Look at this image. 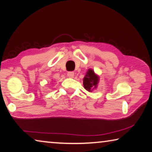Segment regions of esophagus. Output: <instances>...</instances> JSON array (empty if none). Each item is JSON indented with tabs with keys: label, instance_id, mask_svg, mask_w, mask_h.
<instances>
[{
	"label": "esophagus",
	"instance_id": "1",
	"mask_svg": "<svg viewBox=\"0 0 152 152\" xmlns=\"http://www.w3.org/2000/svg\"><path fill=\"white\" fill-rule=\"evenodd\" d=\"M67 76H68L69 78H74V72H69L68 73H67Z\"/></svg>",
	"mask_w": 152,
	"mask_h": 152
}]
</instances>
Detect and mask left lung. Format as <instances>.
Here are the masks:
<instances>
[{"label": "left lung", "instance_id": "left-lung-1", "mask_svg": "<svg viewBox=\"0 0 152 152\" xmlns=\"http://www.w3.org/2000/svg\"><path fill=\"white\" fill-rule=\"evenodd\" d=\"M98 81L99 77L94 73V70L91 69H88L85 78H83L84 87L88 91L91 92L98 87Z\"/></svg>", "mask_w": 152, "mask_h": 152}]
</instances>
